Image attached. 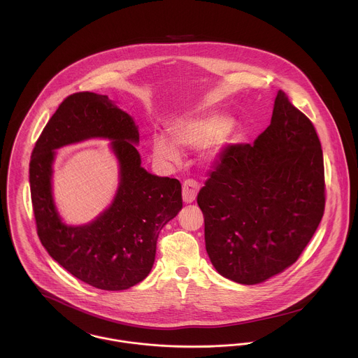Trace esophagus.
I'll return each instance as SVG.
<instances>
[{
    "label": "esophagus",
    "mask_w": 358,
    "mask_h": 358,
    "mask_svg": "<svg viewBox=\"0 0 358 358\" xmlns=\"http://www.w3.org/2000/svg\"><path fill=\"white\" fill-rule=\"evenodd\" d=\"M200 190V186L197 182L194 180H186L182 186V197H183V201L186 204H190L196 200L197 197V193Z\"/></svg>",
    "instance_id": "obj_1"
}]
</instances>
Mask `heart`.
I'll return each instance as SVG.
<instances>
[{
    "instance_id": "1",
    "label": "heart",
    "mask_w": 358,
    "mask_h": 358,
    "mask_svg": "<svg viewBox=\"0 0 358 358\" xmlns=\"http://www.w3.org/2000/svg\"><path fill=\"white\" fill-rule=\"evenodd\" d=\"M233 128L234 125L227 117L217 113H206L175 121L169 132L178 148H203L201 159L212 162L229 143ZM165 136L155 135L152 141L154 158L162 162H176L179 159V150Z\"/></svg>"
}]
</instances>
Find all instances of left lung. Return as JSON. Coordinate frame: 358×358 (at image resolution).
Listing matches in <instances>:
<instances>
[{"label":"left lung","instance_id":"left-lung-1","mask_svg":"<svg viewBox=\"0 0 358 358\" xmlns=\"http://www.w3.org/2000/svg\"><path fill=\"white\" fill-rule=\"evenodd\" d=\"M197 203L220 275L255 285L298 260L324 215V159L311 121L282 91L254 143L223 150Z\"/></svg>","mask_w":358,"mask_h":358}]
</instances>
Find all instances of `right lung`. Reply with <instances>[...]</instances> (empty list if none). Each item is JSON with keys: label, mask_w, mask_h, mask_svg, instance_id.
<instances>
[{"label": "right lung", "mask_w": 358, "mask_h": 358, "mask_svg": "<svg viewBox=\"0 0 358 358\" xmlns=\"http://www.w3.org/2000/svg\"><path fill=\"white\" fill-rule=\"evenodd\" d=\"M90 138L110 141L119 186L95 220L67 225L52 197L55 150ZM138 143V125L127 111L106 95L80 92L59 106L31 153L29 180L41 244L70 274L104 291L128 289L149 275L158 234L182 209L179 180L148 172Z\"/></svg>", "instance_id": "right-lung-1"}]
</instances>
